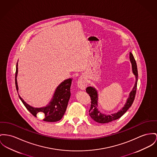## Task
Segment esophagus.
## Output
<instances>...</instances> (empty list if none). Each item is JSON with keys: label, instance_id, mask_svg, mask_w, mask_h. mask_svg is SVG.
Returning a JSON list of instances; mask_svg holds the SVG:
<instances>
[{"label": "esophagus", "instance_id": "esophagus-1", "mask_svg": "<svg viewBox=\"0 0 157 157\" xmlns=\"http://www.w3.org/2000/svg\"><path fill=\"white\" fill-rule=\"evenodd\" d=\"M77 86L81 90H84L87 87V82L86 78L83 77H80L77 82Z\"/></svg>", "mask_w": 157, "mask_h": 157}]
</instances>
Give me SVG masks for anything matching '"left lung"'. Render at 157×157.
<instances>
[{
  "instance_id": "8db88e82",
  "label": "left lung",
  "mask_w": 157,
  "mask_h": 157,
  "mask_svg": "<svg viewBox=\"0 0 157 157\" xmlns=\"http://www.w3.org/2000/svg\"><path fill=\"white\" fill-rule=\"evenodd\" d=\"M129 58L130 63H132V72L135 76V83L132 91L130 92L128 98L127 99L126 102L124 106L120 109L117 113L111 114L110 115H106L104 113H101L98 109V90L94 87L89 86L87 87L86 89V92L89 94L91 99V105L90 109L89 110V115L94 120V121L99 123H107L114 121L115 120L118 119L122 115H123L128 109L132 106L133 104L136 93L137 84V78H138V73L137 68L136 65V61L133 54L130 52Z\"/></svg>"
}]
</instances>
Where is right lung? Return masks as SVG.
I'll return each mask as SVG.
<instances>
[{"label":"right lung","mask_w":157,"mask_h":157,"mask_svg":"<svg viewBox=\"0 0 157 157\" xmlns=\"http://www.w3.org/2000/svg\"><path fill=\"white\" fill-rule=\"evenodd\" d=\"M18 74V63H17L16 73H15V86L18 94V86L17 83ZM71 78L65 80L55 89L52 98L49 104L46 106L41 108H34L27 104L21 96L19 95L20 99L25 108L34 117H37V113L43 114L44 118L43 121L47 122H56L59 121L64 115L69 99L70 98V87L71 85Z\"/></svg>","instance_id":"1"}]
</instances>
